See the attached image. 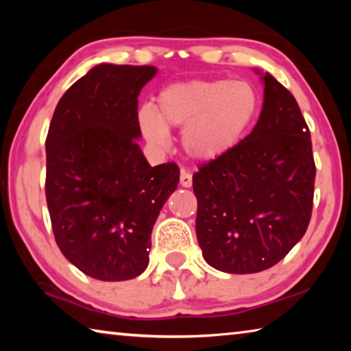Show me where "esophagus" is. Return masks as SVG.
<instances>
[{"label":"esophagus","mask_w":351,"mask_h":351,"mask_svg":"<svg viewBox=\"0 0 351 351\" xmlns=\"http://www.w3.org/2000/svg\"><path fill=\"white\" fill-rule=\"evenodd\" d=\"M180 184L182 187H192V175H190L187 170H184V169L181 170Z\"/></svg>","instance_id":"1"}]
</instances>
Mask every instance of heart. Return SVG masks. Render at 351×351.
<instances>
[{"label":"heart","mask_w":351,"mask_h":351,"mask_svg":"<svg viewBox=\"0 0 351 351\" xmlns=\"http://www.w3.org/2000/svg\"><path fill=\"white\" fill-rule=\"evenodd\" d=\"M258 108V94L251 83L189 80L165 86L156 97V110L144 105L138 121L153 147H167L169 128H184V150L198 161H213L240 144L252 128Z\"/></svg>","instance_id":"b5f03b06"}]
</instances>
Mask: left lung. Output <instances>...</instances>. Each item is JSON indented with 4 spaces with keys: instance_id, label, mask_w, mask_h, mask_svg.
Segmentation results:
<instances>
[{
    "instance_id": "left-lung-1",
    "label": "left lung",
    "mask_w": 351,
    "mask_h": 351,
    "mask_svg": "<svg viewBox=\"0 0 351 351\" xmlns=\"http://www.w3.org/2000/svg\"><path fill=\"white\" fill-rule=\"evenodd\" d=\"M257 125L193 175L197 237L218 271L254 274L278 263L311 219L316 164L295 99L266 73Z\"/></svg>"
}]
</instances>
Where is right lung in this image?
<instances>
[{"instance_id": "add662e5", "label": "right lung", "mask_w": 351, "mask_h": 351, "mask_svg": "<svg viewBox=\"0 0 351 351\" xmlns=\"http://www.w3.org/2000/svg\"><path fill=\"white\" fill-rule=\"evenodd\" d=\"M154 66L102 63L56 106L46 136V203L57 246L86 276L138 277L152 229L180 181L175 162L152 167L141 136L138 96Z\"/></svg>"}]
</instances>
